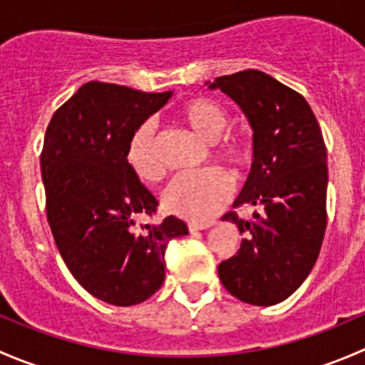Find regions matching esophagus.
I'll return each instance as SVG.
<instances>
[{"label":"esophagus","mask_w":365,"mask_h":365,"mask_svg":"<svg viewBox=\"0 0 365 365\" xmlns=\"http://www.w3.org/2000/svg\"><path fill=\"white\" fill-rule=\"evenodd\" d=\"M215 226V220H210V222H189L187 224V227H189L190 233H194V231H203V230H208V227Z\"/></svg>","instance_id":"34e87169"}]
</instances>
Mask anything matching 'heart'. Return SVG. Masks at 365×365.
Instances as JSON below:
<instances>
[{
	"label": "heart",
	"instance_id": "heart-1",
	"mask_svg": "<svg viewBox=\"0 0 365 365\" xmlns=\"http://www.w3.org/2000/svg\"><path fill=\"white\" fill-rule=\"evenodd\" d=\"M175 118L201 141L210 143V155L222 162L233 178H242L254 159L252 141L245 132H222L230 123V113L217 101L192 97L176 108ZM125 162L132 175L143 183H159L165 168L157 155L155 138L150 125H139L125 148ZM231 182L220 169L210 168L194 175H182L168 187L164 208L173 215L205 222L217 215L230 201Z\"/></svg>",
	"mask_w": 365,
	"mask_h": 365
}]
</instances>
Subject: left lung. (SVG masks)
Masks as SVG:
<instances>
[{
  "mask_svg": "<svg viewBox=\"0 0 365 365\" xmlns=\"http://www.w3.org/2000/svg\"><path fill=\"white\" fill-rule=\"evenodd\" d=\"M208 84V83H206ZM252 127L254 160L235 206L259 212L222 220L245 235L240 249L219 264L224 288L251 305H275L300 288L318 259L327 227V146L300 93L259 70L217 77Z\"/></svg>",
  "mask_w": 365,
  "mask_h": 365,
  "instance_id": "8db88e82",
  "label": "left lung"
}]
</instances>
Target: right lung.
Instances as JSON below:
<instances>
[{
    "label": "right lung",
    "mask_w": 365,
    "mask_h": 365,
    "mask_svg": "<svg viewBox=\"0 0 365 365\" xmlns=\"http://www.w3.org/2000/svg\"><path fill=\"white\" fill-rule=\"evenodd\" d=\"M171 98L90 81L51 118L40 168L54 242L90 295L128 307L145 302L165 277V247L189 233L169 215L159 224L153 194L132 175L125 148L132 132Z\"/></svg>",
    "instance_id": "right-lung-1"
}]
</instances>
